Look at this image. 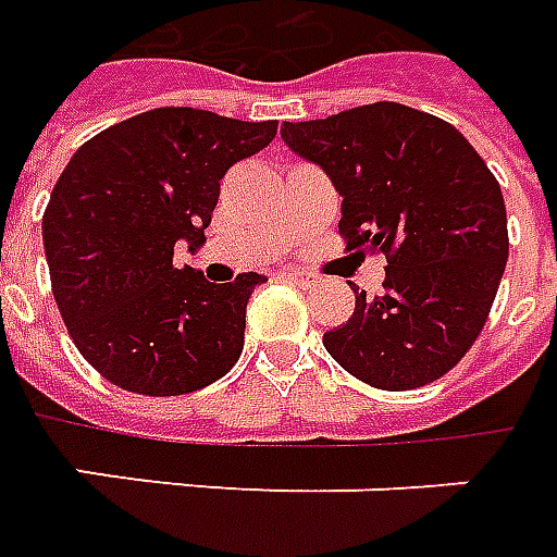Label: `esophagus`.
I'll return each instance as SVG.
<instances>
[{
    "label": "esophagus",
    "mask_w": 557,
    "mask_h": 557,
    "mask_svg": "<svg viewBox=\"0 0 557 557\" xmlns=\"http://www.w3.org/2000/svg\"><path fill=\"white\" fill-rule=\"evenodd\" d=\"M284 278H287V282H296V284H311L313 282L311 273H299V270H287V273H284Z\"/></svg>",
    "instance_id": "34e87169"
}]
</instances>
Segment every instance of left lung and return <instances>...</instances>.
<instances>
[{
  "instance_id": "obj_1",
  "label": "left lung",
  "mask_w": 557,
  "mask_h": 557,
  "mask_svg": "<svg viewBox=\"0 0 557 557\" xmlns=\"http://www.w3.org/2000/svg\"><path fill=\"white\" fill-rule=\"evenodd\" d=\"M284 144L343 196L346 252L387 258L384 294L323 334L346 373L379 391L437 382L482 334L508 261L499 182L441 116L399 102L284 123Z\"/></svg>"
}]
</instances>
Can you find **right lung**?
<instances>
[{"label":"right lung","instance_id":"add662e5","mask_svg":"<svg viewBox=\"0 0 557 557\" xmlns=\"http://www.w3.org/2000/svg\"><path fill=\"white\" fill-rule=\"evenodd\" d=\"M275 128L154 108L75 149L46 205L44 246L66 332L102 379L140 396H182L237 363L246 302L263 275L211 284L173 255L205 244L220 178Z\"/></svg>","mask_w":557,"mask_h":557}]
</instances>
